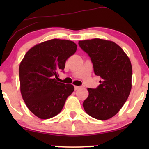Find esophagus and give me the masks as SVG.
Instances as JSON below:
<instances>
[{"instance_id":"obj_1","label":"esophagus","mask_w":149,"mask_h":149,"mask_svg":"<svg viewBox=\"0 0 149 149\" xmlns=\"http://www.w3.org/2000/svg\"><path fill=\"white\" fill-rule=\"evenodd\" d=\"M74 88H75V90H78L80 88V86H74Z\"/></svg>"}]
</instances>
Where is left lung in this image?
Masks as SVG:
<instances>
[{"instance_id": "left-lung-1", "label": "left lung", "mask_w": 149, "mask_h": 149, "mask_svg": "<svg viewBox=\"0 0 149 149\" xmlns=\"http://www.w3.org/2000/svg\"><path fill=\"white\" fill-rule=\"evenodd\" d=\"M80 47L91 58L95 73L101 84L88 88L83 102L85 112L94 118L105 120L118 113L132 89V68L129 57L116 42L100 38L80 40Z\"/></svg>"}]
</instances>
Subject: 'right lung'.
Instances as JSON below:
<instances>
[{"label": "right lung", "instance_id": "1", "mask_svg": "<svg viewBox=\"0 0 149 149\" xmlns=\"http://www.w3.org/2000/svg\"><path fill=\"white\" fill-rule=\"evenodd\" d=\"M77 45L68 40L52 39L32 47L19 67L20 91L28 109L40 119L57 116L74 90L59 82V72L76 52Z\"/></svg>", "mask_w": 149, "mask_h": 149}]
</instances>
